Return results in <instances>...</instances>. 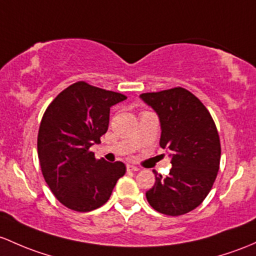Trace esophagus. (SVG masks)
<instances>
[{"instance_id":"esophagus-1","label":"esophagus","mask_w":256,"mask_h":256,"mask_svg":"<svg viewBox=\"0 0 256 256\" xmlns=\"http://www.w3.org/2000/svg\"><path fill=\"white\" fill-rule=\"evenodd\" d=\"M128 170H131V172H137V170H140V168L138 166H132V164H128Z\"/></svg>"}]
</instances>
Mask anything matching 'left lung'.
<instances>
[{"instance_id": "8db88e82", "label": "left lung", "mask_w": 256, "mask_h": 256, "mask_svg": "<svg viewBox=\"0 0 256 256\" xmlns=\"http://www.w3.org/2000/svg\"><path fill=\"white\" fill-rule=\"evenodd\" d=\"M141 99L158 114L162 148L172 156L169 176L156 174L146 192L156 211L180 216L201 205L212 189L220 169L218 131L206 106L182 87L144 93Z\"/></svg>"}]
</instances>
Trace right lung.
Listing matches in <instances>:
<instances>
[{
  "label": "right lung",
  "mask_w": 256,
  "mask_h": 256,
  "mask_svg": "<svg viewBox=\"0 0 256 256\" xmlns=\"http://www.w3.org/2000/svg\"><path fill=\"white\" fill-rule=\"evenodd\" d=\"M126 96L76 82L64 90L42 115L38 134L42 173L67 208L88 212L109 200L125 174L122 162L96 160L90 146L108 131L110 108Z\"/></svg>",
  "instance_id": "obj_1"
}]
</instances>
